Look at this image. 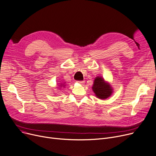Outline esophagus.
<instances>
[{
  "instance_id": "esophagus-1",
  "label": "esophagus",
  "mask_w": 156,
  "mask_h": 156,
  "mask_svg": "<svg viewBox=\"0 0 156 156\" xmlns=\"http://www.w3.org/2000/svg\"><path fill=\"white\" fill-rule=\"evenodd\" d=\"M77 82H78V83H80V84H83V83H84V82H85V81H78Z\"/></svg>"
}]
</instances>
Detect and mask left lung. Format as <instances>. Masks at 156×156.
I'll return each mask as SVG.
<instances>
[{
  "mask_svg": "<svg viewBox=\"0 0 156 156\" xmlns=\"http://www.w3.org/2000/svg\"><path fill=\"white\" fill-rule=\"evenodd\" d=\"M92 89L97 97L100 99L107 98L112 93V89L110 86L106 83L102 78L98 76L95 79Z\"/></svg>",
  "mask_w": 156,
  "mask_h": 156,
  "instance_id": "left-lung-1",
  "label": "left lung"
}]
</instances>
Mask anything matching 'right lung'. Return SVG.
I'll return each instance as SVG.
<instances>
[{"mask_svg": "<svg viewBox=\"0 0 156 156\" xmlns=\"http://www.w3.org/2000/svg\"><path fill=\"white\" fill-rule=\"evenodd\" d=\"M61 85H62V84H61ZM61 87H63V86H62V85H61Z\"/></svg>", "mask_w": 156, "mask_h": 156, "instance_id": "obj_1", "label": "right lung"}]
</instances>
